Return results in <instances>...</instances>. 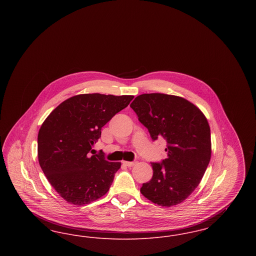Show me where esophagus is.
I'll return each instance as SVG.
<instances>
[{
    "label": "esophagus",
    "instance_id": "34e87169",
    "mask_svg": "<svg viewBox=\"0 0 256 256\" xmlns=\"http://www.w3.org/2000/svg\"><path fill=\"white\" fill-rule=\"evenodd\" d=\"M122 163L128 167H132L137 164V161H122Z\"/></svg>",
    "mask_w": 256,
    "mask_h": 256
}]
</instances>
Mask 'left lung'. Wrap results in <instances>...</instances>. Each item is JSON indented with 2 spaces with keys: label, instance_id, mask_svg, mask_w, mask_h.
<instances>
[{
  "label": "left lung",
  "instance_id": "1",
  "mask_svg": "<svg viewBox=\"0 0 256 256\" xmlns=\"http://www.w3.org/2000/svg\"><path fill=\"white\" fill-rule=\"evenodd\" d=\"M152 140L167 141V158L152 163L150 182L141 194L160 206H178L200 182L211 158V135L206 117L186 98L161 93L142 94L130 104Z\"/></svg>",
  "mask_w": 256,
  "mask_h": 256
}]
</instances>
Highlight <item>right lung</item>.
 <instances>
[{"instance_id":"right-lung-1","label":"right lung","mask_w":256,"mask_h":256,"mask_svg":"<svg viewBox=\"0 0 256 256\" xmlns=\"http://www.w3.org/2000/svg\"><path fill=\"white\" fill-rule=\"evenodd\" d=\"M134 96L80 94L62 102L43 122L37 137L38 161L62 198L82 206L106 195L121 162L91 154L102 128Z\"/></svg>"}]
</instances>
